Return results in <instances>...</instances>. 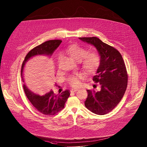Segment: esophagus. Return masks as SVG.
<instances>
[{
  "mask_svg": "<svg viewBox=\"0 0 147 147\" xmlns=\"http://www.w3.org/2000/svg\"><path fill=\"white\" fill-rule=\"evenodd\" d=\"M78 88H73L70 90V92H76L77 91H78Z\"/></svg>",
  "mask_w": 147,
  "mask_h": 147,
  "instance_id": "esophagus-1",
  "label": "esophagus"
}]
</instances>
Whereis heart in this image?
Returning <instances> with one entry per match:
<instances>
[{
	"label": "heart",
	"mask_w": 147,
	"mask_h": 147,
	"mask_svg": "<svg viewBox=\"0 0 147 147\" xmlns=\"http://www.w3.org/2000/svg\"><path fill=\"white\" fill-rule=\"evenodd\" d=\"M65 52L76 61H81L82 69L86 74H94L100 66V56L96 51L87 52L85 48L76 44H73L66 49ZM83 77L81 74L71 76L68 78V83L72 87L77 88L80 86V80Z\"/></svg>",
	"instance_id": "b5f03b06"
}]
</instances>
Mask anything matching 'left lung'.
<instances>
[{"label": "left lung", "instance_id": "left-lung-1", "mask_svg": "<svg viewBox=\"0 0 147 147\" xmlns=\"http://www.w3.org/2000/svg\"><path fill=\"white\" fill-rule=\"evenodd\" d=\"M83 42L94 46L101 59L100 66L92 80L100 85L98 91L87 90L86 107L97 115L111 112L123 98L128 82V76L121 54L114 47L96 37H79Z\"/></svg>", "mask_w": 147, "mask_h": 147}]
</instances>
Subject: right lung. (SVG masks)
Instances as JSON below:
<instances>
[{"label": "right lung", "instance_id": "add662e5", "mask_svg": "<svg viewBox=\"0 0 147 147\" xmlns=\"http://www.w3.org/2000/svg\"><path fill=\"white\" fill-rule=\"evenodd\" d=\"M61 42L60 40H49L30 51L26 56L22 66L21 76L24 83L23 71L27 62L30 59L37 56L42 55L51 57ZM23 88L27 98L32 105L39 112L46 115H53L62 110L70 94L69 90L62 91L59 95L55 94L53 90H51L45 95H41L38 90H32L25 84H24Z\"/></svg>", "mask_w": 147, "mask_h": 147}]
</instances>
